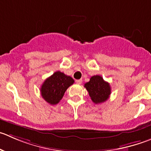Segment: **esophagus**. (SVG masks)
Here are the masks:
<instances>
[{
    "label": "esophagus",
    "mask_w": 151,
    "mask_h": 151,
    "mask_svg": "<svg viewBox=\"0 0 151 151\" xmlns=\"http://www.w3.org/2000/svg\"><path fill=\"white\" fill-rule=\"evenodd\" d=\"M76 84H81V83H82V80L78 79V80H76Z\"/></svg>",
    "instance_id": "esophagus-1"
}]
</instances>
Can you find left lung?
<instances>
[{"instance_id": "8db88e82", "label": "left lung", "mask_w": 151, "mask_h": 151, "mask_svg": "<svg viewBox=\"0 0 151 151\" xmlns=\"http://www.w3.org/2000/svg\"><path fill=\"white\" fill-rule=\"evenodd\" d=\"M91 100L95 104H100L107 101L111 93L110 84L103 79L101 76H93L90 81L84 84Z\"/></svg>"}]
</instances>
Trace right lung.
Returning a JSON list of instances; mask_svg holds the SVG:
<instances>
[{
    "label": "right lung",
    "mask_w": 151,
    "mask_h": 151,
    "mask_svg": "<svg viewBox=\"0 0 151 151\" xmlns=\"http://www.w3.org/2000/svg\"><path fill=\"white\" fill-rule=\"evenodd\" d=\"M74 83V80L64 73L57 71L47 78L41 87L43 99L49 104L54 105L59 102L64 93L70 86Z\"/></svg>",
    "instance_id": "1"
}]
</instances>
